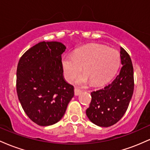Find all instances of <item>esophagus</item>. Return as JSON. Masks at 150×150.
<instances>
[{"label": "esophagus", "mask_w": 150, "mask_h": 150, "mask_svg": "<svg viewBox=\"0 0 150 150\" xmlns=\"http://www.w3.org/2000/svg\"><path fill=\"white\" fill-rule=\"evenodd\" d=\"M74 92H75V96L80 95L81 93H82V91H81L80 89H79L77 88H75V89H74Z\"/></svg>", "instance_id": "34e87169"}]
</instances>
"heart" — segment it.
I'll list each match as a JSON object with an SVG mask.
<instances>
[{"instance_id":"b5f03b06","label":"heart","mask_w":150,"mask_h":150,"mask_svg":"<svg viewBox=\"0 0 150 150\" xmlns=\"http://www.w3.org/2000/svg\"><path fill=\"white\" fill-rule=\"evenodd\" d=\"M120 55L116 50L105 46L92 44L76 50L73 55L62 58V67L66 80L72 82L82 70L83 75L77 77L78 85L91 81L99 85L107 82L116 73L120 64Z\"/></svg>"}]
</instances>
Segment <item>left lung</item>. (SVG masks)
Returning a JSON list of instances; mask_svg holds the SVG:
<instances>
[{
  "label": "left lung",
  "mask_w": 150,
  "mask_h": 150,
  "mask_svg": "<svg viewBox=\"0 0 150 150\" xmlns=\"http://www.w3.org/2000/svg\"><path fill=\"white\" fill-rule=\"evenodd\" d=\"M122 66L119 75L104 89L91 92L92 101L86 114L98 126L109 127L119 120L129 106L134 89V75L131 58L120 48Z\"/></svg>",
  "instance_id": "left-lung-1"
}]
</instances>
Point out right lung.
<instances>
[{
	"label": "right lung",
	"instance_id": "obj_1",
	"mask_svg": "<svg viewBox=\"0 0 150 150\" xmlns=\"http://www.w3.org/2000/svg\"><path fill=\"white\" fill-rule=\"evenodd\" d=\"M65 49L61 42H39L19 61L16 81L19 101L27 116L41 126L59 121L74 96V87L63 77L61 54Z\"/></svg>",
	"mask_w": 150,
	"mask_h": 150
}]
</instances>
